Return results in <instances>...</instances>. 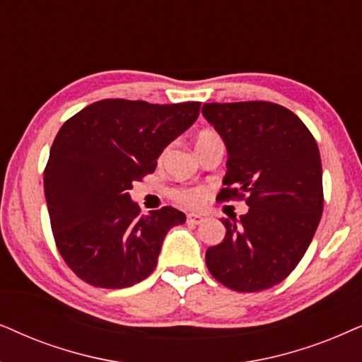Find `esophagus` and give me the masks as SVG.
I'll return each mask as SVG.
<instances>
[{
  "instance_id": "obj_1",
  "label": "esophagus",
  "mask_w": 362,
  "mask_h": 362,
  "mask_svg": "<svg viewBox=\"0 0 362 362\" xmlns=\"http://www.w3.org/2000/svg\"><path fill=\"white\" fill-rule=\"evenodd\" d=\"M204 221H205V216L200 215V214H189V215H187V223H190V225H200V223H204Z\"/></svg>"
}]
</instances>
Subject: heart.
Instances as JSON below:
<instances>
[{
	"label": "heart",
	"mask_w": 362,
	"mask_h": 362,
	"mask_svg": "<svg viewBox=\"0 0 362 362\" xmlns=\"http://www.w3.org/2000/svg\"><path fill=\"white\" fill-rule=\"evenodd\" d=\"M211 139H218V136L214 132H202L199 137H197V146H200V144L204 142H209L211 141ZM165 156V152L162 153V157ZM173 199H175L177 202H180V204L184 205H189V206H197L200 205L202 202H204L205 199V194L204 190L202 189H197V187H187V189H177L173 190Z\"/></svg>",
	"instance_id": "obj_1"
}]
</instances>
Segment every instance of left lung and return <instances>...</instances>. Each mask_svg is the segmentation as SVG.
Segmentation results:
<instances>
[{"label": "left lung", "instance_id": "left-lung-1", "mask_svg": "<svg viewBox=\"0 0 362 362\" xmlns=\"http://www.w3.org/2000/svg\"><path fill=\"white\" fill-rule=\"evenodd\" d=\"M228 160L216 200L245 199L248 214L221 218L223 242L205 253L216 281L255 293L281 283L305 257L322 214L320 148L291 110L264 100L204 104Z\"/></svg>", "mask_w": 362, "mask_h": 362}]
</instances>
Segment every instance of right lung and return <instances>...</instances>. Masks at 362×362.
Wrapping results in <instances>:
<instances>
[{
	"label": "right lung",
	"instance_id": "obj_1",
	"mask_svg": "<svg viewBox=\"0 0 362 362\" xmlns=\"http://www.w3.org/2000/svg\"><path fill=\"white\" fill-rule=\"evenodd\" d=\"M200 103L104 99L67 119L45 168L51 228L62 259L95 288H127L153 272L167 231L185 223L172 206L141 216L132 184L195 122Z\"/></svg>",
	"mask_w": 362,
	"mask_h": 362
}]
</instances>
